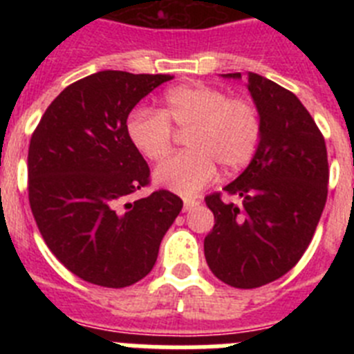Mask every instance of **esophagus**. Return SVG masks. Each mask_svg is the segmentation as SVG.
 Instances as JSON below:
<instances>
[{
  "label": "esophagus",
  "instance_id": "1",
  "mask_svg": "<svg viewBox=\"0 0 354 354\" xmlns=\"http://www.w3.org/2000/svg\"><path fill=\"white\" fill-rule=\"evenodd\" d=\"M196 205H198L196 200H184V211H189V209L196 207Z\"/></svg>",
  "mask_w": 354,
  "mask_h": 354
}]
</instances>
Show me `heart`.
<instances>
[{"mask_svg": "<svg viewBox=\"0 0 354 354\" xmlns=\"http://www.w3.org/2000/svg\"><path fill=\"white\" fill-rule=\"evenodd\" d=\"M170 126L186 134L187 152L162 162L154 179L168 192L195 196L211 183L216 167L239 170L253 158L262 136V118L248 99H234L212 86H177L167 92L158 111H134L126 129L131 143L150 161L171 152Z\"/></svg>", "mask_w": 354, "mask_h": 354, "instance_id": "obj_1", "label": "heart"}]
</instances>
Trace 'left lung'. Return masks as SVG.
Masks as SVG:
<instances>
[{
  "label": "left lung",
  "instance_id": "left-lung-1",
  "mask_svg": "<svg viewBox=\"0 0 354 354\" xmlns=\"http://www.w3.org/2000/svg\"><path fill=\"white\" fill-rule=\"evenodd\" d=\"M241 80V72L221 74ZM262 118V136L246 170L205 196L214 227L204 239L209 270L236 289L274 282L298 264L314 237L328 195L323 134L298 97L248 72L246 84Z\"/></svg>",
  "mask_w": 354,
  "mask_h": 354
}]
</instances>
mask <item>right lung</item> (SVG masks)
Here are the masks:
<instances>
[{"label":"right lung","instance_id":"1","mask_svg":"<svg viewBox=\"0 0 354 354\" xmlns=\"http://www.w3.org/2000/svg\"><path fill=\"white\" fill-rule=\"evenodd\" d=\"M171 77L95 72L68 84L31 136V212L55 257L84 282L122 289L145 278L183 209L167 189L129 200L150 170L127 136V117Z\"/></svg>","mask_w":354,"mask_h":354}]
</instances>
